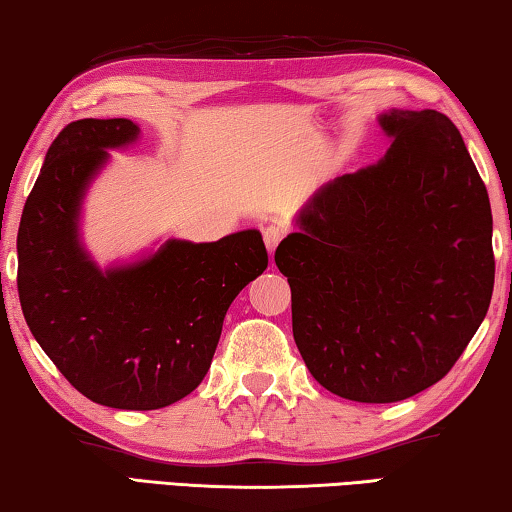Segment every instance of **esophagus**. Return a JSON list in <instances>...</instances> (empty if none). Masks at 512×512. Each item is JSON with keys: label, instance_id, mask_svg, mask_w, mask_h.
Here are the masks:
<instances>
[{"label": "esophagus", "instance_id": "esophagus-1", "mask_svg": "<svg viewBox=\"0 0 512 512\" xmlns=\"http://www.w3.org/2000/svg\"><path fill=\"white\" fill-rule=\"evenodd\" d=\"M282 232L278 225H269V227H264V243H266V250H269V255L273 257V253H275V248L280 246V241H282Z\"/></svg>", "mask_w": 512, "mask_h": 512}]
</instances>
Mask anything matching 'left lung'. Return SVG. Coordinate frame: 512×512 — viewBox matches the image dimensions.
<instances>
[{"label":"left lung","instance_id":"left-lung-1","mask_svg":"<svg viewBox=\"0 0 512 512\" xmlns=\"http://www.w3.org/2000/svg\"><path fill=\"white\" fill-rule=\"evenodd\" d=\"M383 159L323 184L275 250L305 367L358 403L410 399L442 380L488 314L492 212L442 113L389 109Z\"/></svg>","mask_w":512,"mask_h":512}]
</instances>
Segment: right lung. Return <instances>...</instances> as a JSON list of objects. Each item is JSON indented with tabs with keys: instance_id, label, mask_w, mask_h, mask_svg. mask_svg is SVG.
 <instances>
[{
	"instance_id": "add662e5",
	"label": "right lung",
	"mask_w": 512,
	"mask_h": 512,
	"mask_svg": "<svg viewBox=\"0 0 512 512\" xmlns=\"http://www.w3.org/2000/svg\"><path fill=\"white\" fill-rule=\"evenodd\" d=\"M127 118L63 127L18 230V294L31 335L70 385L100 405L157 410L207 376L227 307L269 266L259 230L212 243L168 239L102 269L81 241V209L109 150L139 141Z\"/></svg>"
}]
</instances>
